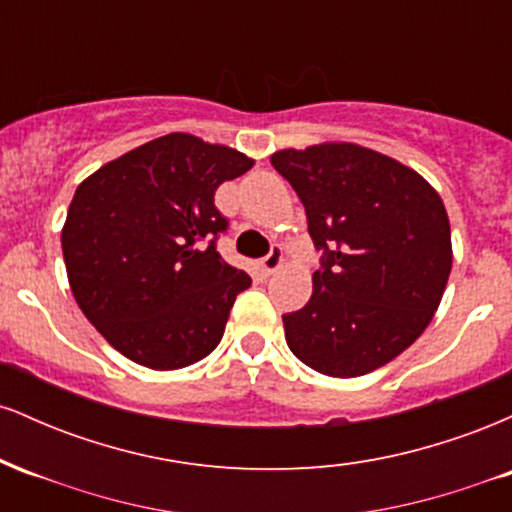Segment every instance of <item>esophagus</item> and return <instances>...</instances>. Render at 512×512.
Here are the masks:
<instances>
[{
  "mask_svg": "<svg viewBox=\"0 0 512 512\" xmlns=\"http://www.w3.org/2000/svg\"><path fill=\"white\" fill-rule=\"evenodd\" d=\"M281 262H284V255H281V248H272V252H269L267 257H264V260L260 262V267H262V272L264 274H274L276 269L281 267Z\"/></svg>",
  "mask_w": 512,
  "mask_h": 512,
  "instance_id": "obj_1",
  "label": "esophagus"
}]
</instances>
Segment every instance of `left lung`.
<instances>
[{
    "instance_id": "obj_1",
    "label": "left lung",
    "mask_w": 512,
    "mask_h": 512,
    "mask_svg": "<svg viewBox=\"0 0 512 512\" xmlns=\"http://www.w3.org/2000/svg\"><path fill=\"white\" fill-rule=\"evenodd\" d=\"M272 166L325 250L310 301L284 315L286 344L332 378L383 368L421 337L448 286L443 199L414 168L351 142L274 151Z\"/></svg>"
}]
</instances>
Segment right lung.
Segmentation results:
<instances>
[{
  "label": "right lung",
  "instance_id": "right-lung-1",
  "mask_svg": "<svg viewBox=\"0 0 512 512\" xmlns=\"http://www.w3.org/2000/svg\"><path fill=\"white\" fill-rule=\"evenodd\" d=\"M252 166L238 149L173 132L76 187L62 226L69 286L88 322L129 361L178 370L219 346L250 276L216 252L211 238L226 219L214 192Z\"/></svg>",
  "mask_w": 512,
  "mask_h": 512
}]
</instances>
